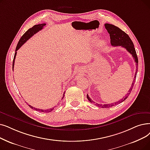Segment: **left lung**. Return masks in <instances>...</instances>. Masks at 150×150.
Segmentation results:
<instances>
[{
    "label": "left lung",
    "mask_w": 150,
    "mask_h": 150,
    "mask_svg": "<svg viewBox=\"0 0 150 150\" xmlns=\"http://www.w3.org/2000/svg\"><path fill=\"white\" fill-rule=\"evenodd\" d=\"M105 29L107 30L108 32L110 34V43H111V45L113 47H118V46H121L122 47L125 48L126 49V50L129 52V53H131L134 57V59L135 60V62L136 63V70H135V76L134 78V80L132 82V85L131 86V88L129 89L128 93L125 96V97H124L122 99H121L120 100L116 102L113 103H110V104H97V106L102 107V108H109L111 107L112 106H114L115 105H118L119 103H121L123 102L124 100H125L128 96H129L130 93H131V91L134 87V82L135 81V78L137 76V69H138V57L137 55L135 49L134 48V45L131 40V39L130 38L129 35L126 33V32L120 29L119 28L115 26V25L113 24H110L106 23L105 24ZM87 99L88 100L91 102L93 103L94 102L91 100V99L89 97V96L87 94Z\"/></svg>",
    "instance_id": "left-lung-1"
}]
</instances>
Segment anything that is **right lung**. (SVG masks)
Listing matches in <instances>:
<instances>
[{
    "instance_id": "right-lung-1",
    "label": "right lung",
    "mask_w": 150,
    "mask_h": 150,
    "mask_svg": "<svg viewBox=\"0 0 150 150\" xmlns=\"http://www.w3.org/2000/svg\"><path fill=\"white\" fill-rule=\"evenodd\" d=\"M45 25H46V24H45V23L35 25H34V26L32 27V28H30L29 29H28V30L24 34V35L21 37V38H20V40H19V41L18 42V43L17 46H16V48L15 53V56H14V58H13V67H13V70L14 64H15V59L16 55V53H17L16 51L19 50V48H20L25 42H26L27 40H28L32 36H33L35 34H36L37 32H38L39 30H42V29L43 28V27L45 26ZM64 94H65V92H64V94H63L62 99L64 98ZM59 105V103H58V105ZM29 106L31 108L34 109V110H37V111L41 112H44V113H49V112H51L53 111V110H54V108H56V107H53V108H50V109H47V110H42V109L35 108V107H32V106H31V105H29ZM56 107H57V106H56Z\"/></svg>"
}]
</instances>
